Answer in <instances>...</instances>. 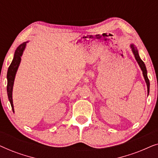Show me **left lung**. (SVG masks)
Segmentation results:
<instances>
[{
  "label": "left lung",
  "mask_w": 158,
  "mask_h": 158,
  "mask_svg": "<svg viewBox=\"0 0 158 158\" xmlns=\"http://www.w3.org/2000/svg\"><path fill=\"white\" fill-rule=\"evenodd\" d=\"M130 47L131 49V51H132V52L134 54V55H135V57L136 60H137V63L139 64L140 68H141V70L142 71V74H143L144 78V80H145L147 86H148V93L149 94V91H150V81H149L148 74H147V69H146L145 64H144V62L141 60V58L139 57V53H138V50H137V47H136L133 44H130Z\"/></svg>",
  "instance_id": "obj_1"
}]
</instances>
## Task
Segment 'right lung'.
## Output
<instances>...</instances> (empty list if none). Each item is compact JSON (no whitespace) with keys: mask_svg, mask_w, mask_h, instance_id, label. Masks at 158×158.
I'll list each match as a JSON object with an SVG mask.
<instances>
[{"mask_svg":"<svg viewBox=\"0 0 158 158\" xmlns=\"http://www.w3.org/2000/svg\"><path fill=\"white\" fill-rule=\"evenodd\" d=\"M27 42H23L19 46L17 47L14 53V59H13L11 63H10L9 68L8 69L7 73V94L8 100L10 101V105H11V108L13 111L14 113V104H13V98H12V92H13V86H14V79L15 76H16L17 70H18L19 64L21 62V57L23 55V51H24L25 47L27 46Z\"/></svg>","mask_w":158,"mask_h":158,"instance_id":"add662e5","label":"right lung"}]
</instances>
